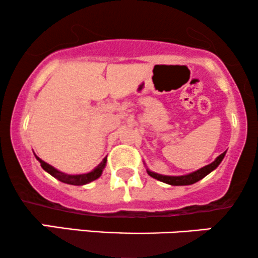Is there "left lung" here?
Wrapping results in <instances>:
<instances>
[{"mask_svg": "<svg viewBox=\"0 0 258 258\" xmlns=\"http://www.w3.org/2000/svg\"><path fill=\"white\" fill-rule=\"evenodd\" d=\"M224 155H226V152L222 153L217 159L215 160L214 162H211L210 165H206V166L201 167L200 170L195 171V172H191L189 174H184V176H164V174H158L155 172H152V171L147 170V172L149 176H152L153 178L161 180V182L167 183V184L171 185H189V184H194L197 183L198 180L203 179L204 177L207 176L210 172L215 170L218 165L221 164V161L223 160Z\"/></svg>", "mask_w": 258, "mask_h": 258, "instance_id": "left-lung-1", "label": "left lung"}]
</instances>
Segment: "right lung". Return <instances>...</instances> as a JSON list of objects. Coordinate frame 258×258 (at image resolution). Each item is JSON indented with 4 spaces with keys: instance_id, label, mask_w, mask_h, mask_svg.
I'll return each mask as SVG.
<instances>
[{
    "instance_id": "obj_1",
    "label": "right lung",
    "mask_w": 258,
    "mask_h": 258,
    "mask_svg": "<svg viewBox=\"0 0 258 258\" xmlns=\"http://www.w3.org/2000/svg\"><path fill=\"white\" fill-rule=\"evenodd\" d=\"M35 158L40 161L41 167H42L46 172H48L51 176L59 179L60 182L67 183V184H72V185H84V184H87V183L93 182V180H96L97 178H99L106 164V158H105L103 159V161L100 162L98 166L94 168L93 171H91V172L84 173V174H67V173L60 172V171H58L57 168L51 166V165H48L47 162H44L43 160H41L38 156L35 155Z\"/></svg>"
}]
</instances>
